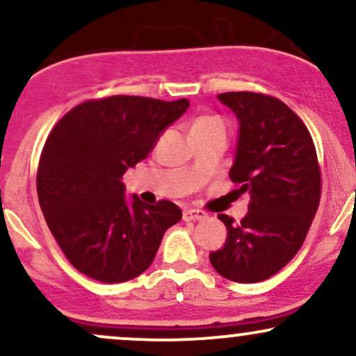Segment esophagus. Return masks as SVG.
Listing matches in <instances>:
<instances>
[{
  "instance_id": "esophagus-1",
  "label": "esophagus",
  "mask_w": 356,
  "mask_h": 356,
  "mask_svg": "<svg viewBox=\"0 0 356 356\" xmlns=\"http://www.w3.org/2000/svg\"><path fill=\"white\" fill-rule=\"evenodd\" d=\"M182 218H184V220H187V222H189V220H204L207 218V214L204 211H199V209H186L184 211Z\"/></svg>"
}]
</instances>
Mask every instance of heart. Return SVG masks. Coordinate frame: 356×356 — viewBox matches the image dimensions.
Listing matches in <instances>:
<instances>
[{
	"instance_id": "obj_1",
	"label": "heart",
	"mask_w": 356,
	"mask_h": 356,
	"mask_svg": "<svg viewBox=\"0 0 356 356\" xmlns=\"http://www.w3.org/2000/svg\"><path fill=\"white\" fill-rule=\"evenodd\" d=\"M202 127H224L222 122L216 117H201L194 122L192 125V130L194 129H202Z\"/></svg>"
}]
</instances>
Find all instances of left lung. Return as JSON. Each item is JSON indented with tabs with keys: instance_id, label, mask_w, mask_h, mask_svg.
Here are the masks:
<instances>
[{
	"instance_id": "obj_1",
	"label": "left lung",
	"mask_w": 356,
	"mask_h": 356,
	"mask_svg": "<svg viewBox=\"0 0 356 356\" xmlns=\"http://www.w3.org/2000/svg\"><path fill=\"white\" fill-rule=\"evenodd\" d=\"M218 99L239 120L229 177L239 194L249 195V211L241 224L218 216L227 239L209 259L226 280L259 283L303 246L320 206V164L309 130L280 99L254 92H226Z\"/></svg>"
}]
</instances>
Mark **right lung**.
<instances>
[{"mask_svg": "<svg viewBox=\"0 0 356 356\" xmlns=\"http://www.w3.org/2000/svg\"><path fill=\"white\" fill-rule=\"evenodd\" d=\"M189 100L113 95L87 100L56 122L44 142L36 191L44 220L72 266L102 283L134 280L152 264L182 212L137 195L127 202L125 170L149 155Z\"/></svg>", "mask_w": 356, "mask_h": 356, "instance_id": "obj_1", "label": "right lung"}]
</instances>
